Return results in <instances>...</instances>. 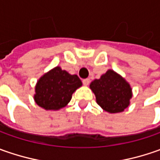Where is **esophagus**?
Masks as SVG:
<instances>
[{
	"label": "esophagus",
	"mask_w": 160,
	"mask_h": 160,
	"mask_svg": "<svg viewBox=\"0 0 160 160\" xmlns=\"http://www.w3.org/2000/svg\"><path fill=\"white\" fill-rule=\"evenodd\" d=\"M83 83L84 84V85H88V84L90 83V79H89V78H85V79H83Z\"/></svg>",
	"instance_id": "34e87169"
}]
</instances>
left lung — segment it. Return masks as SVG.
Instances as JSON below:
<instances>
[{
    "instance_id": "obj_1",
    "label": "left lung",
    "mask_w": 160,
    "mask_h": 160,
    "mask_svg": "<svg viewBox=\"0 0 160 160\" xmlns=\"http://www.w3.org/2000/svg\"><path fill=\"white\" fill-rule=\"evenodd\" d=\"M96 97V102L109 113L122 112L128 107L132 97L129 83L113 70H108L100 79L90 84Z\"/></svg>"
}]
</instances>
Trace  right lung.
Instances as JSON below:
<instances>
[{"instance_id":"1","label":"right lung","mask_w":160,"mask_h":160,"mask_svg":"<svg viewBox=\"0 0 160 160\" xmlns=\"http://www.w3.org/2000/svg\"><path fill=\"white\" fill-rule=\"evenodd\" d=\"M81 85L82 82L77 75H70L57 67L37 82L34 101L45 109H59L70 102L73 92Z\"/></svg>"}]
</instances>
